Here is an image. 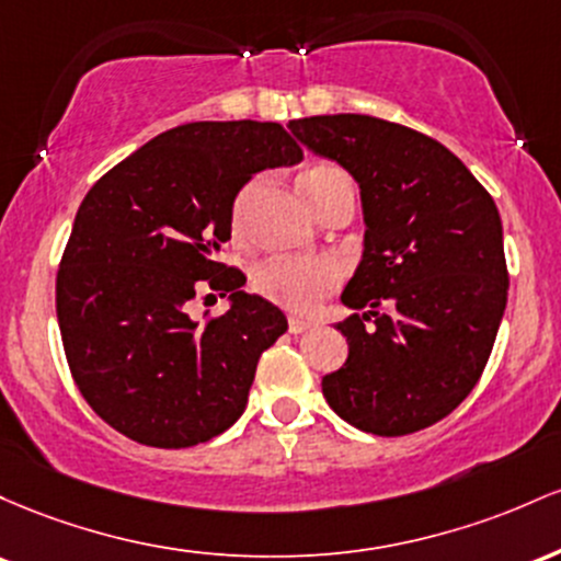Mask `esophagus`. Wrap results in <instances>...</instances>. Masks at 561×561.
Instances as JSON below:
<instances>
[{
  "instance_id": "1",
  "label": "esophagus",
  "mask_w": 561,
  "mask_h": 561,
  "mask_svg": "<svg viewBox=\"0 0 561 561\" xmlns=\"http://www.w3.org/2000/svg\"><path fill=\"white\" fill-rule=\"evenodd\" d=\"M312 329V320H305V318H288V331L291 333H305Z\"/></svg>"
}]
</instances>
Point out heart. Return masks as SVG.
<instances>
[{"label":"heart","mask_w":561,"mask_h":561,"mask_svg":"<svg viewBox=\"0 0 561 561\" xmlns=\"http://www.w3.org/2000/svg\"><path fill=\"white\" fill-rule=\"evenodd\" d=\"M301 193L310 201V206L318 214L325 206V201L336 196L342 187H350L347 178L329 163L307 169L301 174ZM247 214V198L238 204L236 222L243 225ZM254 291L273 305L291 312H310L320 305L333 288L339 286V270L333 262L325 260H294V256H275L260 264L254 273Z\"/></svg>","instance_id":"b5f03b06"}]
</instances>
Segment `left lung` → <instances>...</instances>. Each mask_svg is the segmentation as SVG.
I'll return each instance as SVG.
<instances>
[{
	"instance_id": "obj_1",
	"label": "left lung",
	"mask_w": 561,
	"mask_h": 561,
	"mask_svg": "<svg viewBox=\"0 0 561 561\" xmlns=\"http://www.w3.org/2000/svg\"><path fill=\"white\" fill-rule=\"evenodd\" d=\"M288 127L357 180L365 214L342 294L355 314L336 323L350 357L323 376L325 400L379 437L426 430L480 381L506 310L495 201L443 142L402 124L339 113Z\"/></svg>"
}]
</instances>
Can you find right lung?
<instances>
[{"label":"right lung","mask_w":561,"mask_h":561,"mask_svg":"<svg viewBox=\"0 0 561 561\" xmlns=\"http://www.w3.org/2000/svg\"><path fill=\"white\" fill-rule=\"evenodd\" d=\"M301 148L273 122H193L145 142L90 187L62 251L55 305L68 368L105 424L150 448H193L247 411L286 314L219 262L232 204ZM198 293L231 297L190 318Z\"/></svg>","instance_id":"add662e5"}]
</instances>
